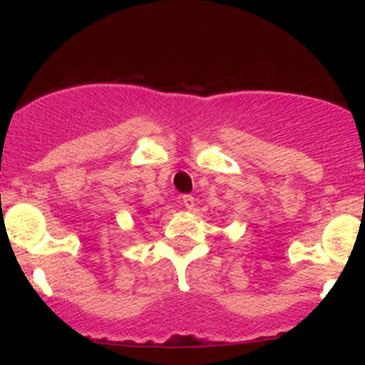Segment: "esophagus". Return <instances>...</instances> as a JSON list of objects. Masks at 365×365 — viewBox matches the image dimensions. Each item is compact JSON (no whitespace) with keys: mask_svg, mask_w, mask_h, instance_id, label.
Masks as SVG:
<instances>
[{"mask_svg":"<svg viewBox=\"0 0 365 365\" xmlns=\"http://www.w3.org/2000/svg\"><path fill=\"white\" fill-rule=\"evenodd\" d=\"M182 204L188 211H192L195 207V199L192 195H182Z\"/></svg>","mask_w":365,"mask_h":365,"instance_id":"esophagus-1","label":"esophagus"}]
</instances>
